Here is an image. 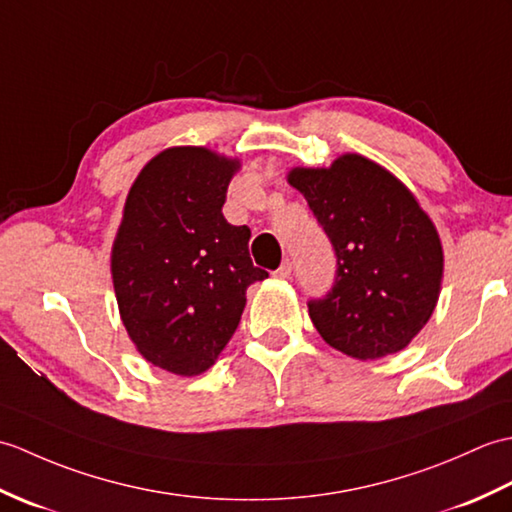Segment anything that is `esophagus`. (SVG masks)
Segmentation results:
<instances>
[{"instance_id":"1","label":"esophagus","mask_w":512,"mask_h":512,"mask_svg":"<svg viewBox=\"0 0 512 512\" xmlns=\"http://www.w3.org/2000/svg\"><path fill=\"white\" fill-rule=\"evenodd\" d=\"M276 278H289L291 276V260H285L276 271H274Z\"/></svg>"}]
</instances>
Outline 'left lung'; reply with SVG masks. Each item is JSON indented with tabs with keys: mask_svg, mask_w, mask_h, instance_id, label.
<instances>
[{
	"mask_svg": "<svg viewBox=\"0 0 512 512\" xmlns=\"http://www.w3.org/2000/svg\"><path fill=\"white\" fill-rule=\"evenodd\" d=\"M337 256L333 289L309 300L317 333L361 361L403 350L436 309L445 258L434 223L399 179L346 153L331 168H293Z\"/></svg>",
	"mask_w": 512,
	"mask_h": 512,
	"instance_id": "8db88e82",
	"label": "left lung"
}]
</instances>
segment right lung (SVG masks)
<instances>
[{
	"mask_svg": "<svg viewBox=\"0 0 512 512\" xmlns=\"http://www.w3.org/2000/svg\"><path fill=\"white\" fill-rule=\"evenodd\" d=\"M238 166L203 146L155 155L113 241L122 324L146 361L181 377L212 366L241 322L247 287L269 276L249 258V227L221 212Z\"/></svg>",
	"mask_w": 512,
	"mask_h": 512,
	"instance_id": "right-lung-1",
	"label": "right lung"
}]
</instances>
